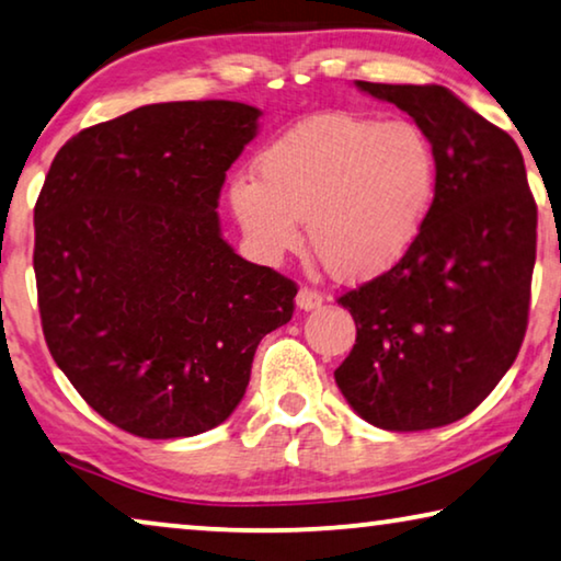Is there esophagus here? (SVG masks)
I'll return each mask as SVG.
<instances>
[{
  "label": "esophagus",
  "mask_w": 561,
  "mask_h": 561,
  "mask_svg": "<svg viewBox=\"0 0 561 561\" xmlns=\"http://www.w3.org/2000/svg\"><path fill=\"white\" fill-rule=\"evenodd\" d=\"M322 305V295L317 289H309V287H302L297 291V307L299 309H317Z\"/></svg>",
  "instance_id": "34e87169"
}]
</instances>
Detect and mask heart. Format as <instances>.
<instances>
[{"label": "heart", "mask_w": 561, "mask_h": 561, "mask_svg": "<svg viewBox=\"0 0 561 561\" xmlns=\"http://www.w3.org/2000/svg\"><path fill=\"white\" fill-rule=\"evenodd\" d=\"M436 186V158L408 121L317 113L256 158V179L231 183L229 201L254 252L277 262L307 237L340 279L388 272L415 244Z\"/></svg>", "instance_id": "heart-1"}]
</instances>
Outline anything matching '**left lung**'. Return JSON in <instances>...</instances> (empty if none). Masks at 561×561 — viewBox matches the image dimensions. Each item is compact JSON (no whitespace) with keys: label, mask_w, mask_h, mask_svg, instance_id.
<instances>
[{"label":"left lung","mask_w":561,"mask_h":561,"mask_svg":"<svg viewBox=\"0 0 561 561\" xmlns=\"http://www.w3.org/2000/svg\"><path fill=\"white\" fill-rule=\"evenodd\" d=\"M357 88L425 133L436 194L411 252L337 299L357 337L334 380L378 428H440L481 405L519 355L537 201L514 138L450 90L365 80Z\"/></svg>","instance_id":"8db88e82"}]
</instances>
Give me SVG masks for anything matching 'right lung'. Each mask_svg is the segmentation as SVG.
I'll return each mask as SVG.
<instances>
[{
    "label": "right lung",
    "mask_w": 561,
    "mask_h": 561,
    "mask_svg": "<svg viewBox=\"0 0 561 561\" xmlns=\"http://www.w3.org/2000/svg\"><path fill=\"white\" fill-rule=\"evenodd\" d=\"M256 107L156 103L80 130L35 204L49 355L85 403L138 438L198 436L244 398L256 345L297 284L221 239L219 196Z\"/></svg>",
    "instance_id": "obj_1"
}]
</instances>
